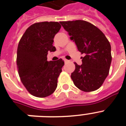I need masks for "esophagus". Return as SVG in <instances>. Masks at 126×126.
Returning a JSON list of instances; mask_svg holds the SVG:
<instances>
[{"label":"esophagus","mask_w":126,"mask_h":126,"mask_svg":"<svg viewBox=\"0 0 126 126\" xmlns=\"http://www.w3.org/2000/svg\"><path fill=\"white\" fill-rule=\"evenodd\" d=\"M64 62H65V63H66V62H68V61H69V60H66V59H64Z\"/></svg>","instance_id":"1"}]
</instances>
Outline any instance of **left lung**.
Segmentation results:
<instances>
[{
    "label": "left lung",
    "instance_id": "8db88e82",
    "mask_svg": "<svg viewBox=\"0 0 126 126\" xmlns=\"http://www.w3.org/2000/svg\"><path fill=\"white\" fill-rule=\"evenodd\" d=\"M60 23L75 42L78 51L85 54L82 65L75 62V71L71 75L73 83L82 91L97 90L109 72L112 60L110 43L104 34L89 22L76 20Z\"/></svg>",
    "mask_w": 126,
    "mask_h": 126
}]
</instances>
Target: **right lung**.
Listing matches in <instances>:
<instances>
[{"label": "right lung", "instance_id": "1", "mask_svg": "<svg viewBox=\"0 0 126 126\" xmlns=\"http://www.w3.org/2000/svg\"><path fill=\"white\" fill-rule=\"evenodd\" d=\"M58 22H40L26 30L18 44L17 66L22 83L29 93L46 97L55 92L64 61H47L48 52L56 51L53 38L60 31Z\"/></svg>", "mask_w": 126, "mask_h": 126}]
</instances>
